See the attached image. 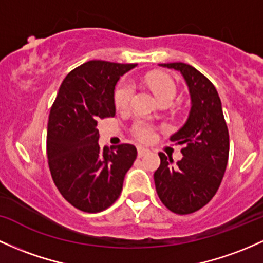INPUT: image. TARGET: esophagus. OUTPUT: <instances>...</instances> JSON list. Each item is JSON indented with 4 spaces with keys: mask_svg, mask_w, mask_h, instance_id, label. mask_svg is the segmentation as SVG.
Returning a JSON list of instances; mask_svg holds the SVG:
<instances>
[{
    "mask_svg": "<svg viewBox=\"0 0 263 263\" xmlns=\"http://www.w3.org/2000/svg\"><path fill=\"white\" fill-rule=\"evenodd\" d=\"M148 149L145 148V147H138L137 148V154H138V157H143V156L148 154Z\"/></svg>",
    "mask_w": 263,
    "mask_h": 263,
    "instance_id": "34e87169",
    "label": "esophagus"
}]
</instances>
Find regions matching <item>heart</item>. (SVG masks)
I'll return each instance as SVG.
<instances>
[{"mask_svg": "<svg viewBox=\"0 0 263 263\" xmlns=\"http://www.w3.org/2000/svg\"><path fill=\"white\" fill-rule=\"evenodd\" d=\"M146 85L151 88L158 101L164 99H174L176 95V85L174 80L168 74L154 72L145 77ZM135 95V87L128 81H122L118 83L115 89V105L118 109H127L131 106ZM132 134L140 141L148 142L155 137V127L143 120H138L132 127Z\"/></svg>", "mask_w": 263, "mask_h": 263, "instance_id": "heart-1", "label": "heart"}]
</instances>
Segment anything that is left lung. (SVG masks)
Wrapping results in <instances>:
<instances>
[{
	"instance_id": "left-lung-1",
	"label": "left lung",
	"mask_w": 263,
	"mask_h": 263,
	"mask_svg": "<svg viewBox=\"0 0 263 263\" xmlns=\"http://www.w3.org/2000/svg\"><path fill=\"white\" fill-rule=\"evenodd\" d=\"M181 72L189 86L191 109L186 123L170 137L183 145V157L174 160L160 152L154 178L158 197L170 211L189 215L212 200L229 162L230 137L217 89L206 76L182 62L160 63Z\"/></svg>"
}]
</instances>
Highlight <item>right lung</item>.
Wrapping results in <instances>:
<instances>
[{
  "mask_svg": "<svg viewBox=\"0 0 263 263\" xmlns=\"http://www.w3.org/2000/svg\"><path fill=\"white\" fill-rule=\"evenodd\" d=\"M135 63L88 61L66 76L47 125L52 180L66 201L83 212L108 209L120 197L123 180L137 157L134 145L99 146L97 123L114 117L115 86Z\"/></svg>",
  "mask_w": 263,
  "mask_h": 263,
  "instance_id": "obj_1",
  "label": "right lung"
}]
</instances>
